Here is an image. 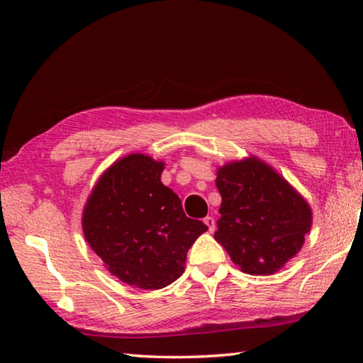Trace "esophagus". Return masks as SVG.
Here are the masks:
<instances>
[{"label": "esophagus", "mask_w": 363, "mask_h": 363, "mask_svg": "<svg viewBox=\"0 0 363 363\" xmlns=\"http://www.w3.org/2000/svg\"><path fill=\"white\" fill-rule=\"evenodd\" d=\"M203 223H205L206 227H208V232H213L214 227H216V223H214V218H213V216H206V218L203 219Z\"/></svg>", "instance_id": "obj_1"}]
</instances>
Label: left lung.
<instances>
[{
    "label": "left lung",
    "instance_id": "1",
    "mask_svg": "<svg viewBox=\"0 0 363 363\" xmlns=\"http://www.w3.org/2000/svg\"><path fill=\"white\" fill-rule=\"evenodd\" d=\"M220 218L216 242L250 275H272L299 253L312 225L306 199L257 157L218 168Z\"/></svg>",
    "mask_w": 363,
    "mask_h": 363
}]
</instances>
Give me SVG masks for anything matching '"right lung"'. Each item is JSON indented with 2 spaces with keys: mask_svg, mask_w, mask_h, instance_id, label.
<instances>
[{
  "mask_svg": "<svg viewBox=\"0 0 363 363\" xmlns=\"http://www.w3.org/2000/svg\"><path fill=\"white\" fill-rule=\"evenodd\" d=\"M164 163L130 153L104 171L86 200V242L110 274L140 290H160L184 274L187 251L208 227L190 219L162 182Z\"/></svg>",
  "mask_w": 363,
  "mask_h": 363,
  "instance_id": "1",
  "label": "right lung"
}]
</instances>
